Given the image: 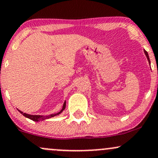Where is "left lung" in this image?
I'll return each instance as SVG.
<instances>
[{
    "label": "left lung",
    "mask_w": 158,
    "mask_h": 158,
    "mask_svg": "<svg viewBox=\"0 0 158 158\" xmlns=\"http://www.w3.org/2000/svg\"><path fill=\"white\" fill-rule=\"evenodd\" d=\"M144 52H145V54H146V57H147V59H148V62H149V64H150V59H149V57H148V52H146V50H144Z\"/></svg>",
    "instance_id": "8db88e82"
}]
</instances>
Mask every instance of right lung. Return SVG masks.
<instances>
[{"label": "right lung", "mask_w": 158, "mask_h": 158, "mask_svg": "<svg viewBox=\"0 0 158 158\" xmlns=\"http://www.w3.org/2000/svg\"><path fill=\"white\" fill-rule=\"evenodd\" d=\"M65 107H66V102H64V105H63V107H62V109H61L60 111L58 112L57 114H50V115H48V116H41V115H31V114H27L26 113H23L22 111H21V110H19V112L21 114H22L23 116H24L25 117H27V118L32 119V120L35 121V122H39V121H41V120H44V119H49L50 118V117H55L56 115H59V114H61V112L63 111L65 109Z\"/></svg>", "instance_id": "add662e5"}]
</instances>
